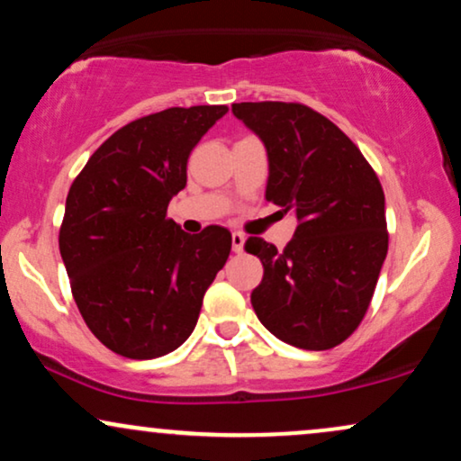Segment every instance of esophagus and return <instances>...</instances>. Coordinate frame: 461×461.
<instances>
[{
	"mask_svg": "<svg viewBox=\"0 0 461 461\" xmlns=\"http://www.w3.org/2000/svg\"><path fill=\"white\" fill-rule=\"evenodd\" d=\"M242 247H245V234L234 231L231 234V249H234V253H242Z\"/></svg>",
	"mask_w": 461,
	"mask_h": 461,
	"instance_id": "esophagus-1",
	"label": "esophagus"
}]
</instances>
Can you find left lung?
Returning a JSON list of instances; mask_svg holds the SVG:
<instances>
[{
  "label": "left lung",
  "mask_w": 461,
  "mask_h": 461,
  "mask_svg": "<svg viewBox=\"0 0 461 461\" xmlns=\"http://www.w3.org/2000/svg\"><path fill=\"white\" fill-rule=\"evenodd\" d=\"M231 111L268 152L266 202L298 219L276 251L251 236L264 266L251 304L290 346L330 350L358 329L389 251L384 191L350 137L303 103H234Z\"/></svg>",
  "instance_id": "8db88e82"
}]
</instances>
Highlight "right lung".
Segmentation results:
<instances>
[{"mask_svg": "<svg viewBox=\"0 0 461 461\" xmlns=\"http://www.w3.org/2000/svg\"><path fill=\"white\" fill-rule=\"evenodd\" d=\"M225 104L169 107L115 131L70 185L59 253L77 307L103 346L146 360L188 339L231 251L225 227L186 234L167 216L186 163Z\"/></svg>", "mask_w": 461, "mask_h": 461, "instance_id": "right-lung-1", "label": "right lung"}]
</instances>
